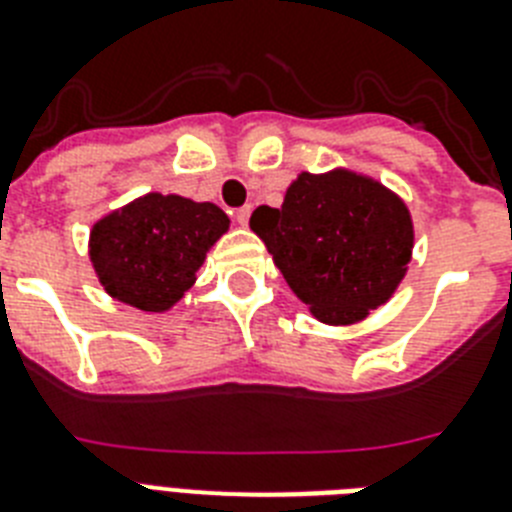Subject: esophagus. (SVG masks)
Returning a JSON list of instances; mask_svg holds the SVG:
<instances>
[{
    "label": "esophagus",
    "mask_w": 512,
    "mask_h": 512,
    "mask_svg": "<svg viewBox=\"0 0 512 512\" xmlns=\"http://www.w3.org/2000/svg\"><path fill=\"white\" fill-rule=\"evenodd\" d=\"M249 213H252V208H249V205H244V208L234 210V221L239 223V226H247V223H249Z\"/></svg>",
    "instance_id": "34e87169"
}]
</instances>
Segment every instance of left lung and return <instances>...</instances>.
Wrapping results in <instances>:
<instances>
[{
  "mask_svg": "<svg viewBox=\"0 0 512 512\" xmlns=\"http://www.w3.org/2000/svg\"><path fill=\"white\" fill-rule=\"evenodd\" d=\"M249 226L317 320L351 325L385 304L406 276L414 223L398 195L369 176L336 169L299 174L281 208Z\"/></svg>",
  "mask_w": 512,
  "mask_h": 512,
  "instance_id": "8db88e82",
  "label": "left lung"
}]
</instances>
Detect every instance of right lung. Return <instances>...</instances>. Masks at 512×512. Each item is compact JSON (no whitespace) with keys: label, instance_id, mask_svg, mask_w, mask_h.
<instances>
[{"label":"right lung","instance_id":"1","mask_svg":"<svg viewBox=\"0 0 512 512\" xmlns=\"http://www.w3.org/2000/svg\"><path fill=\"white\" fill-rule=\"evenodd\" d=\"M229 231L213 203L150 192L114 210L90 231V263L114 299L166 312L190 289L208 249Z\"/></svg>","mask_w":512,"mask_h":512}]
</instances>
